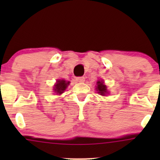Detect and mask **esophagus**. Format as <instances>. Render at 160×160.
Returning <instances> with one entry per match:
<instances>
[{"label": "esophagus", "mask_w": 160, "mask_h": 160, "mask_svg": "<svg viewBox=\"0 0 160 160\" xmlns=\"http://www.w3.org/2000/svg\"><path fill=\"white\" fill-rule=\"evenodd\" d=\"M76 80H77V82H79V83H83V82H84L85 78L83 77H79L76 78Z\"/></svg>", "instance_id": "34e87169"}]
</instances>
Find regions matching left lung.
I'll list each match as a JSON object with an SVG mask.
<instances>
[{"instance_id":"8db88e82","label":"left lung","mask_w":160,"mask_h":160,"mask_svg":"<svg viewBox=\"0 0 160 160\" xmlns=\"http://www.w3.org/2000/svg\"><path fill=\"white\" fill-rule=\"evenodd\" d=\"M96 90L98 93H100L101 95H103V96L106 95L107 93H109V92L108 91L107 86L104 84L103 80H98V82H97Z\"/></svg>"}]
</instances>
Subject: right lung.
Returning <instances> with one entry per match:
<instances>
[{
  "label": "right lung",
  "instance_id": "right-lung-1",
  "mask_svg": "<svg viewBox=\"0 0 160 160\" xmlns=\"http://www.w3.org/2000/svg\"><path fill=\"white\" fill-rule=\"evenodd\" d=\"M70 84V81H66L65 80H56V83H55L54 87H53V91L56 93V94H62L66 89L67 88V87Z\"/></svg>",
  "mask_w": 160,
  "mask_h": 160
}]
</instances>
